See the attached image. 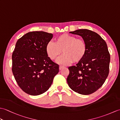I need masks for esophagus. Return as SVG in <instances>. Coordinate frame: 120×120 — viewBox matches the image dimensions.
<instances>
[{"instance_id": "obj_1", "label": "esophagus", "mask_w": 120, "mask_h": 120, "mask_svg": "<svg viewBox=\"0 0 120 120\" xmlns=\"http://www.w3.org/2000/svg\"><path fill=\"white\" fill-rule=\"evenodd\" d=\"M64 68V67H63V66H60L59 67V70H62L63 68Z\"/></svg>"}]
</instances>
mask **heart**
<instances>
[{
	"instance_id": "obj_1",
	"label": "heart",
	"mask_w": 120,
	"mask_h": 120,
	"mask_svg": "<svg viewBox=\"0 0 120 120\" xmlns=\"http://www.w3.org/2000/svg\"><path fill=\"white\" fill-rule=\"evenodd\" d=\"M45 50L47 57L52 60L57 59L62 51L63 55L57 62L66 65L73 61L78 63L82 61L87 52V47L83 40L77 39L73 35L63 34L56 38L55 43H47Z\"/></svg>"
}]
</instances>
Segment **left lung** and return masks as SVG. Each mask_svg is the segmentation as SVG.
<instances>
[{"label":"left lung","instance_id":"left-lung-1","mask_svg":"<svg viewBox=\"0 0 120 120\" xmlns=\"http://www.w3.org/2000/svg\"><path fill=\"white\" fill-rule=\"evenodd\" d=\"M70 33L82 38L87 52L82 61L68 67L67 82L74 91L89 95L101 88L107 78L110 53L106 42L97 33L88 29H78Z\"/></svg>","mask_w":120,"mask_h":120}]
</instances>
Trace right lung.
Here are the masks:
<instances>
[{
	"label": "right lung",
	"instance_id": "add662e5",
	"mask_svg": "<svg viewBox=\"0 0 120 120\" xmlns=\"http://www.w3.org/2000/svg\"><path fill=\"white\" fill-rule=\"evenodd\" d=\"M53 37L44 31H32L18 40L12 56V71L25 93L40 95L48 90L59 72V65L47 57L45 47Z\"/></svg>",
	"mask_w": 120,
	"mask_h": 120
}]
</instances>
